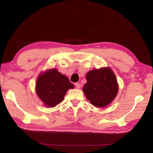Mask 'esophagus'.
<instances>
[{
    "label": "esophagus",
    "instance_id": "esophagus-1",
    "mask_svg": "<svg viewBox=\"0 0 153 153\" xmlns=\"http://www.w3.org/2000/svg\"><path fill=\"white\" fill-rule=\"evenodd\" d=\"M75 85H76V87H77V89H80V87H81V84L80 83H75Z\"/></svg>",
    "mask_w": 153,
    "mask_h": 153
}]
</instances>
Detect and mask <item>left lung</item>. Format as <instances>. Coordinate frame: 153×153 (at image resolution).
<instances>
[{
  "mask_svg": "<svg viewBox=\"0 0 153 153\" xmlns=\"http://www.w3.org/2000/svg\"><path fill=\"white\" fill-rule=\"evenodd\" d=\"M83 91L87 100L96 107L103 108L111 103L118 92V83L110 67L91 70L86 74Z\"/></svg>",
  "mask_w": 153,
  "mask_h": 153,
  "instance_id": "obj_1",
  "label": "left lung"
}]
</instances>
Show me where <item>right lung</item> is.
Segmentation results:
<instances>
[{
    "instance_id": "obj_1",
    "label": "right lung",
    "mask_w": 153,
    "mask_h": 153,
    "mask_svg": "<svg viewBox=\"0 0 153 153\" xmlns=\"http://www.w3.org/2000/svg\"><path fill=\"white\" fill-rule=\"evenodd\" d=\"M74 85L56 68L41 72L35 85V93L47 107L56 106L64 100L68 89Z\"/></svg>"
}]
</instances>
